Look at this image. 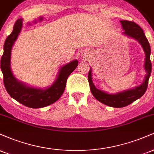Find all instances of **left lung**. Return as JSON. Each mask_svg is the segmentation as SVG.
<instances>
[{
	"label": "left lung",
	"instance_id": "left-lung-1",
	"mask_svg": "<svg viewBox=\"0 0 154 154\" xmlns=\"http://www.w3.org/2000/svg\"><path fill=\"white\" fill-rule=\"evenodd\" d=\"M122 29H124L123 34L135 39L142 45L143 48L146 55L145 59L144 68L146 72V75L145 77L143 82L140 85L132 88V89L127 90V91L115 93V94H109L106 92L98 90L95 88L92 81V69H90L88 73V82H89L91 91L93 96L100 103L105 104L114 108L125 107L133 103L135 100L142 97L146 90H147L148 79L151 73V62L150 60L151 55V47L148 43L147 38L145 35L143 30L138 24L133 22L127 20L120 21Z\"/></svg>",
	"mask_w": 154,
	"mask_h": 154
}]
</instances>
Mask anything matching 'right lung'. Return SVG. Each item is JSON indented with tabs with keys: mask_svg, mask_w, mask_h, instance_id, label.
I'll use <instances>...</instances> for the list:
<instances>
[{
	"mask_svg": "<svg viewBox=\"0 0 154 154\" xmlns=\"http://www.w3.org/2000/svg\"><path fill=\"white\" fill-rule=\"evenodd\" d=\"M22 27V19H19L14 26L12 32L7 37L3 45V54L1 60V69L3 75V83L6 91L11 98L25 106L38 109L54 103L63 94L69 76L78 65L74 60L59 69L55 82L46 89L27 86L15 78L11 69V48L18 38Z\"/></svg>",
	"mask_w": 154,
	"mask_h": 154,
	"instance_id": "obj_1",
	"label": "right lung"
}]
</instances>
